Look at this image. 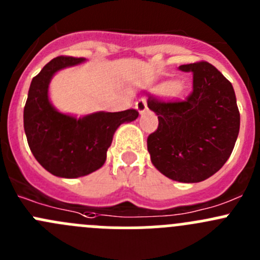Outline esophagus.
Here are the masks:
<instances>
[{"mask_svg": "<svg viewBox=\"0 0 260 260\" xmlns=\"http://www.w3.org/2000/svg\"><path fill=\"white\" fill-rule=\"evenodd\" d=\"M136 108H137V111L140 112V113H143V112L147 109V102L145 98H141L140 101L136 103Z\"/></svg>", "mask_w": 260, "mask_h": 260, "instance_id": "34e87169", "label": "esophagus"}]
</instances>
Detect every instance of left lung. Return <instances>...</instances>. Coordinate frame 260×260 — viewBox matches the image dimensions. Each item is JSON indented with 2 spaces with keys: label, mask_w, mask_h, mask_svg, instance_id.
<instances>
[{
  "label": "left lung",
  "mask_w": 260,
  "mask_h": 260,
  "mask_svg": "<svg viewBox=\"0 0 260 260\" xmlns=\"http://www.w3.org/2000/svg\"><path fill=\"white\" fill-rule=\"evenodd\" d=\"M192 74L185 99L162 101L151 95L148 108L158 127L147 138L153 166L179 182H200L219 171L232 154L240 113L232 83L208 61L181 65Z\"/></svg>",
  "instance_id": "left-lung-1"
}]
</instances>
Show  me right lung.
Listing matches in <instances>:
<instances>
[{
	"label": "right lung",
	"mask_w": 260,
	"mask_h": 260,
	"mask_svg": "<svg viewBox=\"0 0 260 260\" xmlns=\"http://www.w3.org/2000/svg\"><path fill=\"white\" fill-rule=\"evenodd\" d=\"M84 60L57 56L48 62L31 81L23 108V128L34 157L50 174L65 179L85 176L101 169L115 129L138 117V111L127 109L98 112L77 119L51 106L48 88L52 75Z\"/></svg>",
	"instance_id": "add662e5"
}]
</instances>
